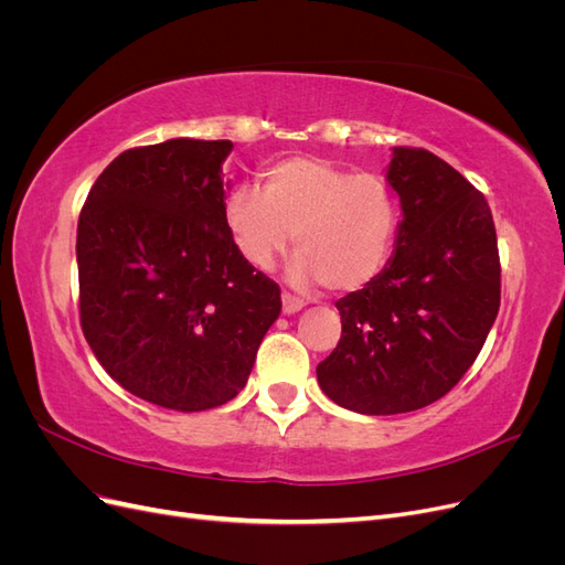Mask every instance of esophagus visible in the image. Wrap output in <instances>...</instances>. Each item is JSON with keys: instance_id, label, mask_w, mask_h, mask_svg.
Here are the masks:
<instances>
[{"instance_id": "34e87169", "label": "esophagus", "mask_w": 565, "mask_h": 565, "mask_svg": "<svg viewBox=\"0 0 565 565\" xmlns=\"http://www.w3.org/2000/svg\"><path fill=\"white\" fill-rule=\"evenodd\" d=\"M303 306H306L303 299H299V297H295V295H289V292H282V311H285L287 316L301 311Z\"/></svg>"}]
</instances>
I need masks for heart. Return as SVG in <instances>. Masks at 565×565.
<instances>
[{"mask_svg":"<svg viewBox=\"0 0 565 565\" xmlns=\"http://www.w3.org/2000/svg\"><path fill=\"white\" fill-rule=\"evenodd\" d=\"M224 224L254 268L268 270L295 235V282L353 292L386 266L401 207L380 174H351L334 162L295 156L268 164L262 188L233 185L224 198Z\"/></svg>","mask_w":565,"mask_h":565,"instance_id":"1","label":"heart"}]
</instances>
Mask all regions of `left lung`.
I'll use <instances>...</instances> for the list:
<instances>
[{
  "instance_id": "8db88e82",
  "label": "left lung",
  "mask_w": 565,
  "mask_h": 565,
  "mask_svg": "<svg viewBox=\"0 0 565 565\" xmlns=\"http://www.w3.org/2000/svg\"><path fill=\"white\" fill-rule=\"evenodd\" d=\"M401 198L396 254L337 301L341 339L318 384L361 415L431 405L465 377L500 311L502 266L481 191L424 148L398 146L386 174Z\"/></svg>"
}]
</instances>
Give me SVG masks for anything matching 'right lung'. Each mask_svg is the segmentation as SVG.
I'll return each mask as SVG.
<instances>
[{
  "mask_svg": "<svg viewBox=\"0 0 565 565\" xmlns=\"http://www.w3.org/2000/svg\"><path fill=\"white\" fill-rule=\"evenodd\" d=\"M231 141L129 148L96 179L77 224L79 322L136 398L200 413L247 384L280 287L224 224Z\"/></svg>",
  "mask_w": 565,
  "mask_h": 565,
  "instance_id": "1",
  "label": "right lung"
}]
</instances>
